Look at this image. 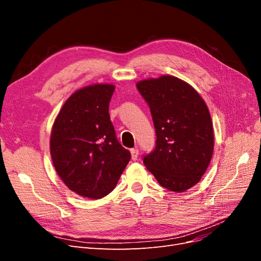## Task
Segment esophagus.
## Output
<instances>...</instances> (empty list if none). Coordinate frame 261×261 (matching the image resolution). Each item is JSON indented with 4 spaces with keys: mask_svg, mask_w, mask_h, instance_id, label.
Segmentation results:
<instances>
[{
    "mask_svg": "<svg viewBox=\"0 0 261 261\" xmlns=\"http://www.w3.org/2000/svg\"><path fill=\"white\" fill-rule=\"evenodd\" d=\"M130 153H132V159H133L134 161H136L137 158H138V153H139L138 149H132V150H130Z\"/></svg>",
    "mask_w": 261,
    "mask_h": 261,
    "instance_id": "obj_1",
    "label": "esophagus"
}]
</instances>
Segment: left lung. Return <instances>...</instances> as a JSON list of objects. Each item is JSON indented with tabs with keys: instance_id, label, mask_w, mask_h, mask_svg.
I'll list each match as a JSON object with an SVG mask.
<instances>
[{
	"instance_id": "8db88e82",
	"label": "left lung",
	"mask_w": 261,
	"mask_h": 261,
	"mask_svg": "<svg viewBox=\"0 0 261 261\" xmlns=\"http://www.w3.org/2000/svg\"><path fill=\"white\" fill-rule=\"evenodd\" d=\"M155 129V147L143 156L159 184L181 193L200 180L213 152L209 110L192 86L173 76L139 82Z\"/></svg>"
}]
</instances>
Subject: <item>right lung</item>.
<instances>
[{
	"label": "right lung",
	"mask_w": 261,
	"mask_h": 261,
	"mask_svg": "<svg viewBox=\"0 0 261 261\" xmlns=\"http://www.w3.org/2000/svg\"><path fill=\"white\" fill-rule=\"evenodd\" d=\"M113 92V85H92L76 91L63 106L51 134V156L58 174L70 191L92 199L113 191L130 160L110 120Z\"/></svg>",
	"instance_id": "1"
}]
</instances>
